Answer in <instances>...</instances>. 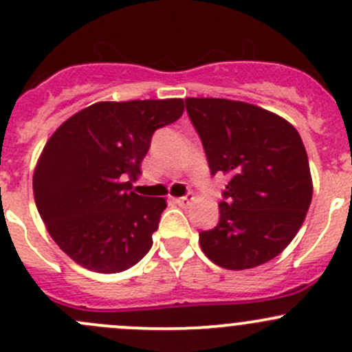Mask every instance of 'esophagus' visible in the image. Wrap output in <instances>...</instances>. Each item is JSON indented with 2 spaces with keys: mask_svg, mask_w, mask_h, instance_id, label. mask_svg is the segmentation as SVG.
<instances>
[{
  "mask_svg": "<svg viewBox=\"0 0 352 352\" xmlns=\"http://www.w3.org/2000/svg\"><path fill=\"white\" fill-rule=\"evenodd\" d=\"M190 201H192V194L184 195V197H175V199H173V202H175V204H179V206H187Z\"/></svg>",
  "mask_w": 352,
  "mask_h": 352,
  "instance_id": "esophagus-1",
  "label": "esophagus"
}]
</instances>
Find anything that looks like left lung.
Segmentation results:
<instances>
[{
    "instance_id": "obj_1",
    "label": "left lung",
    "mask_w": 352,
    "mask_h": 352,
    "mask_svg": "<svg viewBox=\"0 0 352 352\" xmlns=\"http://www.w3.org/2000/svg\"><path fill=\"white\" fill-rule=\"evenodd\" d=\"M210 175L228 173L219 223L199 232L210 261L248 270L278 256L298 232L312 201L309 158L288 121L258 106L187 98Z\"/></svg>"
}]
</instances>
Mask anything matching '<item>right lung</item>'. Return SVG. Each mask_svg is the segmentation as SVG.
<instances>
[{
	"label": "right lung",
	"instance_id": "obj_1",
	"mask_svg": "<svg viewBox=\"0 0 352 352\" xmlns=\"http://www.w3.org/2000/svg\"><path fill=\"white\" fill-rule=\"evenodd\" d=\"M182 99L96 102L69 118L42 151L33 195L49 234L76 263L120 273L150 251L165 199L129 190L158 128Z\"/></svg>",
	"mask_w": 352,
	"mask_h": 352
}]
</instances>
